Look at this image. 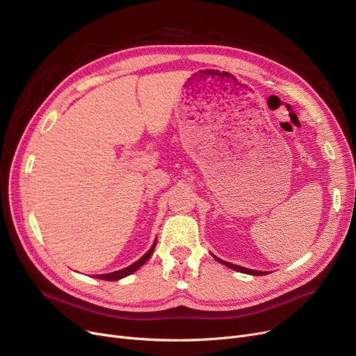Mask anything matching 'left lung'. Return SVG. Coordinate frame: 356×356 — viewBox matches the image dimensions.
<instances>
[{
	"label": "left lung",
	"mask_w": 356,
	"mask_h": 356,
	"mask_svg": "<svg viewBox=\"0 0 356 356\" xmlns=\"http://www.w3.org/2000/svg\"><path fill=\"white\" fill-rule=\"evenodd\" d=\"M213 257H215V255H213ZM215 259H216V261H219L220 264L227 266V267H229V268H232V270H235V271H239V273H245V274H251V275H264V274H267V273H264V271H255V270H248V268H244V267H239V266H235V264L227 263V261H222V259H219L218 257H215Z\"/></svg>",
	"instance_id": "8db88e82"
}]
</instances>
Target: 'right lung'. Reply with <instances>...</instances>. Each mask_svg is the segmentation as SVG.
Here are the masks:
<instances>
[{
	"instance_id": "add662e5",
	"label": "right lung",
	"mask_w": 356,
	"mask_h": 356,
	"mask_svg": "<svg viewBox=\"0 0 356 356\" xmlns=\"http://www.w3.org/2000/svg\"><path fill=\"white\" fill-rule=\"evenodd\" d=\"M156 244H157V241L154 242V245L149 248V251L145 254V255H143L138 261H136L134 264H131L129 267H127V268H122V270H120V271H115V273H109V274H101V275H97V278H101V280H106V282H114V280H120V278H124V277H127V275H129V274H133L134 271H137L143 264H145V261L152 257V254H153V251H154V248H156Z\"/></svg>"
}]
</instances>
